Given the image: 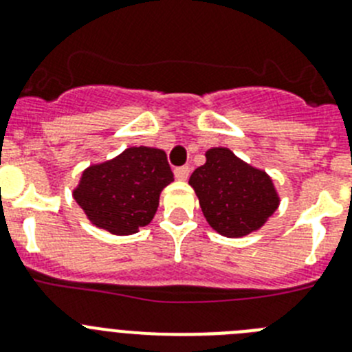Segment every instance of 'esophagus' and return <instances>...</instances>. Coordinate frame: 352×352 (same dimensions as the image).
<instances>
[{
  "label": "esophagus",
  "instance_id": "esophagus-1",
  "mask_svg": "<svg viewBox=\"0 0 352 352\" xmlns=\"http://www.w3.org/2000/svg\"><path fill=\"white\" fill-rule=\"evenodd\" d=\"M174 176H176V179H186L190 176V167H176V169H174Z\"/></svg>",
  "mask_w": 352,
  "mask_h": 352
}]
</instances>
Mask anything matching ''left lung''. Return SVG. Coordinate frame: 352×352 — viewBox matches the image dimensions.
<instances>
[{
	"label": "left lung",
	"instance_id": "1",
	"mask_svg": "<svg viewBox=\"0 0 352 352\" xmlns=\"http://www.w3.org/2000/svg\"><path fill=\"white\" fill-rule=\"evenodd\" d=\"M188 183L208 223L227 237L258 230L279 204L272 179L237 159L228 148H211L206 164L193 170Z\"/></svg>",
	"mask_w": 352,
	"mask_h": 352
}]
</instances>
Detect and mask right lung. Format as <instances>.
<instances>
[{"instance_id": "add662e5", "label": "right lung", "mask_w": 352, "mask_h": 352, "mask_svg": "<svg viewBox=\"0 0 352 352\" xmlns=\"http://www.w3.org/2000/svg\"><path fill=\"white\" fill-rule=\"evenodd\" d=\"M173 179L166 151L134 146L109 162L90 166L73 197L96 227L129 235L150 223L160 192Z\"/></svg>"}]
</instances>
